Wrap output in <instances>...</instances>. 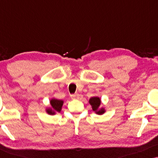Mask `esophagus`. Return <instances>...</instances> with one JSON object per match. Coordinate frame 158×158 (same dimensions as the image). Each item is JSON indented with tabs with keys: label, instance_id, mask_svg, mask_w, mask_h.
Instances as JSON below:
<instances>
[{
	"label": "esophagus",
	"instance_id": "esophagus-1",
	"mask_svg": "<svg viewBox=\"0 0 158 158\" xmlns=\"http://www.w3.org/2000/svg\"><path fill=\"white\" fill-rule=\"evenodd\" d=\"M70 97L73 99H78L79 98V94H72L70 96Z\"/></svg>",
	"mask_w": 158,
	"mask_h": 158
}]
</instances>
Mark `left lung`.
Wrapping results in <instances>:
<instances>
[{
	"label": "left lung",
	"mask_w": 158,
	"mask_h": 158,
	"mask_svg": "<svg viewBox=\"0 0 158 158\" xmlns=\"http://www.w3.org/2000/svg\"><path fill=\"white\" fill-rule=\"evenodd\" d=\"M89 103H90V105L92 106V109L94 111H96V114H102L104 113V109H101L100 110H98L99 106L101 105V100L98 97H92L89 100Z\"/></svg>",
	"instance_id": "8db88e82"
}]
</instances>
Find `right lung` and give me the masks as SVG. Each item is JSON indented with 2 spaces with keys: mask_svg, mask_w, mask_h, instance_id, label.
<instances>
[{
  "mask_svg": "<svg viewBox=\"0 0 158 158\" xmlns=\"http://www.w3.org/2000/svg\"><path fill=\"white\" fill-rule=\"evenodd\" d=\"M50 104L52 108L47 110V112L50 115H54L56 112H60L61 111L63 101L57 99H52L50 101Z\"/></svg>",
  "mask_w": 158,
  "mask_h": 158,
  "instance_id": "obj_1",
  "label": "right lung"
}]
</instances>
